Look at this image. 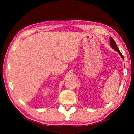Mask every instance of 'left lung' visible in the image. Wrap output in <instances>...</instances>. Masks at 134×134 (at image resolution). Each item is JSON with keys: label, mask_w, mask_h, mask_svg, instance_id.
Listing matches in <instances>:
<instances>
[{"label": "left lung", "mask_w": 134, "mask_h": 134, "mask_svg": "<svg viewBox=\"0 0 134 134\" xmlns=\"http://www.w3.org/2000/svg\"><path fill=\"white\" fill-rule=\"evenodd\" d=\"M110 45H111V47H112L113 49H115V50H116V51L118 52L119 54H120V55L121 56V57L124 59V57H123V55H122V54L121 53V51H119V49H118V48L117 45L116 44V42H115V41L114 40H113L112 38H110Z\"/></svg>", "instance_id": "left-lung-1"}]
</instances>
